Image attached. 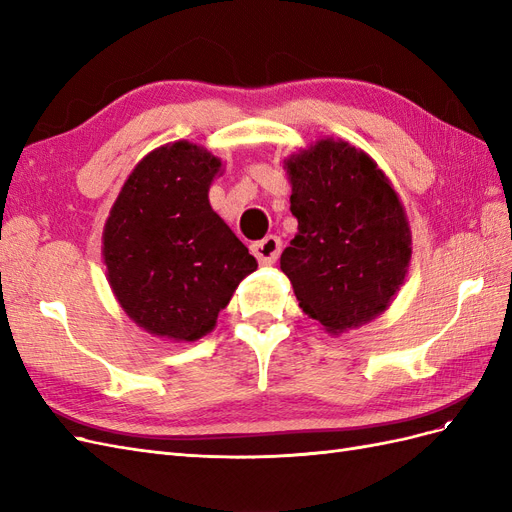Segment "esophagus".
Listing matches in <instances>:
<instances>
[{
    "mask_svg": "<svg viewBox=\"0 0 512 512\" xmlns=\"http://www.w3.org/2000/svg\"><path fill=\"white\" fill-rule=\"evenodd\" d=\"M280 252H282V241L275 235H269L265 239L252 243V254L256 256L260 265H273L277 256H280Z\"/></svg>",
    "mask_w": 512,
    "mask_h": 512,
    "instance_id": "1",
    "label": "esophagus"
}]
</instances>
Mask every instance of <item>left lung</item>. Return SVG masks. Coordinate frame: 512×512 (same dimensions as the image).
Returning <instances> with one entry per match:
<instances>
[{
	"label": "left lung",
	"mask_w": 512,
	"mask_h": 512,
	"mask_svg": "<svg viewBox=\"0 0 512 512\" xmlns=\"http://www.w3.org/2000/svg\"><path fill=\"white\" fill-rule=\"evenodd\" d=\"M284 164L299 232L280 267L324 331L361 327L406 280L412 235L404 205L378 164L346 141L320 138Z\"/></svg>",
	"instance_id": "obj_1"
}]
</instances>
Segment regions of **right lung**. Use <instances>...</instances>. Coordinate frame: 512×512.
I'll use <instances>...</instances> for the list:
<instances>
[{
    "label": "right lung",
    "instance_id": "1",
    "mask_svg": "<svg viewBox=\"0 0 512 512\" xmlns=\"http://www.w3.org/2000/svg\"><path fill=\"white\" fill-rule=\"evenodd\" d=\"M222 160L188 141L134 166L104 224L102 258L119 305L147 333L196 342L211 333L258 262L209 205Z\"/></svg>",
    "mask_w": 512,
    "mask_h": 512
}]
</instances>
